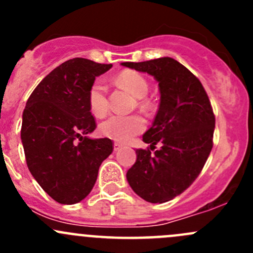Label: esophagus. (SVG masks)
Returning a JSON list of instances; mask_svg holds the SVG:
<instances>
[{
	"instance_id": "34e87169",
	"label": "esophagus",
	"mask_w": 253,
	"mask_h": 253,
	"mask_svg": "<svg viewBox=\"0 0 253 253\" xmlns=\"http://www.w3.org/2000/svg\"><path fill=\"white\" fill-rule=\"evenodd\" d=\"M122 148V144H120V143H117V142H115L114 143V150L115 152H117V150H120Z\"/></svg>"
}]
</instances>
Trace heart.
<instances>
[{
  "mask_svg": "<svg viewBox=\"0 0 253 253\" xmlns=\"http://www.w3.org/2000/svg\"><path fill=\"white\" fill-rule=\"evenodd\" d=\"M116 84L128 90L136 98H143L148 93L149 84L141 73L136 71H124L115 79ZM88 103L90 111L100 117L106 114L109 109V100L106 95V86L101 81H95L91 84L88 93ZM148 103L143 101L142 105ZM145 122L139 115H111L101 122L100 132L103 136L117 142H127L144 129Z\"/></svg>",
  "mask_w": 253,
  "mask_h": 253,
  "instance_id": "heart-1",
  "label": "heart"
}]
</instances>
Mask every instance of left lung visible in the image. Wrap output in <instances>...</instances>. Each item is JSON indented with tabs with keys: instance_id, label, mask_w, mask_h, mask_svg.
<instances>
[{
	"instance_id": "obj_1",
	"label": "left lung",
	"mask_w": 253,
	"mask_h": 253,
	"mask_svg": "<svg viewBox=\"0 0 253 253\" xmlns=\"http://www.w3.org/2000/svg\"><path fill=\"white\" fill-rule=\"evenodd\" d=\"M122 66L147 72L159 83L160 104L152 127L143 134L154 153L137 149L126 177L132 190L150 203L181 195L202 171L213 148L215 117L200 79L171 57Z\"/></svg>"
}]
</instances>
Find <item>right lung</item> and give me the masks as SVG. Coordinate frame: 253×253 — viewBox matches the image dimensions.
<instances>
[{
    "label": "right lung",
    "mask_w": 253,
    "mask_h": 253,
    "mask_svg": "<svg viewBox=\"0 0 253 253\" xmlns=\"http://www.w3.org/2000/svg\"><path fill=\"white\" fill-rule=\"evenodd\" d=\"M111 67L82 57L66 61L38 84L23 111L20 138L28 169L61 205H75L90 193L114 149L111 139L86 136L96 128L89 89Z\"/></svg>",
    "instance_id": "add662e5"
}]
</instances>
